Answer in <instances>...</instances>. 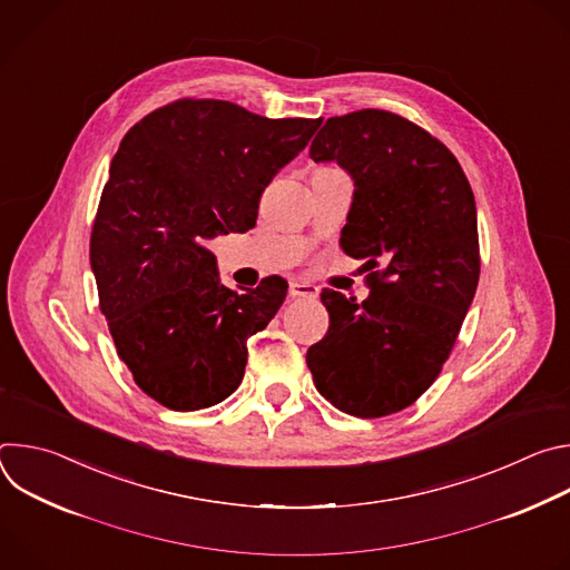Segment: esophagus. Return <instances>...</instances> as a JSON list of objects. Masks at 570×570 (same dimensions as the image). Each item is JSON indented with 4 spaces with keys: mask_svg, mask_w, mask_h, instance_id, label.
<instances>
[{
    "mask_svg": "<svg viewBox=\"0 0 570 570\" xmlns=\"http://www.w3.org/2000/svg\"><path fill=\"white\" fill-rule=\"evenodd\" d=\"M288 295L291 297H306V299H313V297H317V286H313V284H306V282H291L288 284Z\"/></svg>",
    "mask_w": 570,
    "mask_h": 570,
    "instance_id": "esophagus-1",
    "label": "esophagus"
}]
</instances>
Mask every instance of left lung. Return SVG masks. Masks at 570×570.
<instances>
[{
    "mask_svg": "<svg viewBox=\"0 0 570 570\" xmlns=\"http://www.w3.org/2000/svg\"><path fill=\"white\" fill-rule=\"evenodd\" d=\"M313 161L354 180L341 248L365 259L361 304L324 288L330 330L306 352L317 392L338 411L374 420L415 403L446 363L480 277L478 218L455 155L387 110L327 119Z\"/></svg>",
    "mask_w": 570,
    "mask_h": 570,
    "instance_id": "8db88e82",
    "label": "left lung"
}]
</instances>
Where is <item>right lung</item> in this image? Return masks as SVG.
Here are the masks:
<instances>
[{
  "mask_svg": "<svg viewBox=\"0 0 570 570\" xmlns=\"http://www.w3.org/2000/svg\"><path fill=\"white\" fill-rule=\"evenodd\" d=\"M320 124L180 99L121 139L90 264L119 358L165 409H209L240 385L248 338L268 327L288 284L273 275L246 293L223 286L207 240L255 227L264 189Z\"/></svg>",
  "mask_w": 570,
  "mask_h": 570,
  "instance_id": "1",
  "label": "right lung"
}]
</instances>
